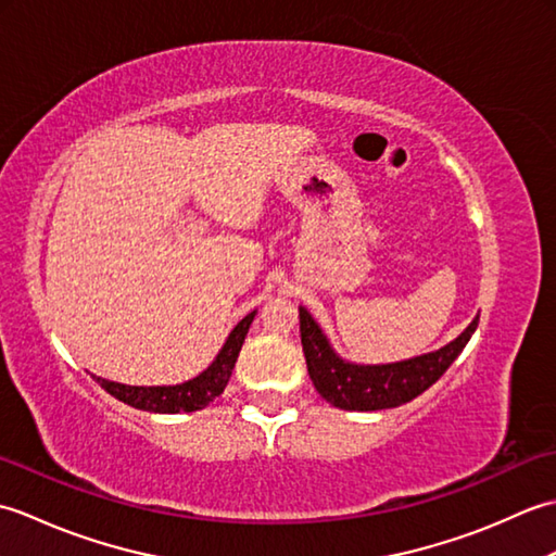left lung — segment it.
<instances>
[{"mask_svg":"<svg viewBox=\"0 0 556 556\" xmlns=\"http://www.w3.org/2000/svg\"><path fill=\"white\" fill-rule=\"evenodd\" d=\"M299 320L305 363L317 394L344 410L396 408L416 399L440 380L478 327L476 317L452 344L425 356L387 365H356L337 356L308 311L299 308Z\"/></svg>","mask_w":556,"mask_h":556,"instance_id":"left-lung-1","label":"left lung"}]
</instances>
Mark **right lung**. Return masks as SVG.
Masks as SVG:
<instances>
[{"label":"right lung","instance_id":"obj_1","mask_svg":"<svg viewBox=\"0 0 556 556\" xmlns=\"http://www.w3.org/2000/svg\"><path fill=\"white\" fill-rule=\"evenodd\" d=\"M253 317H255V311L248 313L243 320L231 329V334L227 337V341H224L217 358L210 363V368L188 382L172 384V387H131V384L110 382L104 380V377H96V375L92 377H96L104 392H110L114 399H119L124 404L140 410H150V413L200 410L205 408L210 401H215L224 392V387H227Z\"/></svg>","mask_w":556,"mask_h":556}]
</instances>
